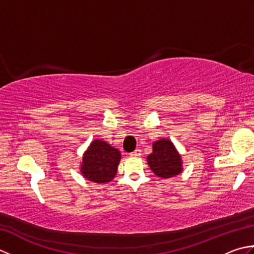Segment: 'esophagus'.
<instances>
[{"label": "esophagus", "mask_w": 254, "mask_h": 254, "mask_svg": "<svg viewBox=\"0 0 254 254\" xmlns=\"http://www.w3.org/2000/svg\"><path fill=\"white\" fill-rule=\"evenodd\" d=\"M141 155H142V150L138 149V148L134 150L133 153H131V156H133V157H139Z\"/></svg>", "instance_id": "esophagus-1"}]
</instances>
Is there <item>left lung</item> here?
Here are the masks:
<instances>
[{"label":"left lung","mask_w":254,"mask_h":254,"mask_svg":"<svg viewBox=\"0 0 254 254\" xmlns=\"http://www.w3.org/2000/svg\"><path fill=\"white\" fill-rule=\"evenodd\" d=\"M147 164L155 176L163 179L176 177L183 170L181 155L169 138L153 143V153L147 156Z\"/></svg>","instance_id":"8db88e82"}]
</instances>
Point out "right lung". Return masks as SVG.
Masks as SVG:
<instances>
[{
	"mask_svg": "<svg viewBox=\"0 0 254 254\" xmlns=\"http://www.w3.org/2000/svg\"><path fill=\"white\" fill-rule=\"evenodd\" d=\"M120 160V150L102 139H94L83 154L80 174L96 183L110 182L115 179Z\"/></svg>",
	"mask_w": 254,
	"mask_h": 254,
	"instance_id": "add662e5",
	"label": "right lung"
}]
</instances>
